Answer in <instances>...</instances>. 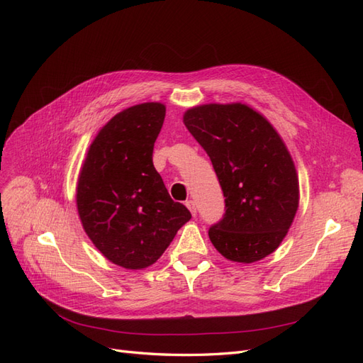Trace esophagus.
I'll list each match as a JSON object with an SVG mask.
<instances>
[{
    "instance_id": "34e87169",
    "label": "esophagus",
    "mask_w": 363,
    "mask_h": 363,
    "mask_svg": "<svg viewBox=\"0 0 363 363\" xmlns=\"http://www.w3.org/2000/svg\"><path fill=\"white\" fill-rule=\"evenodd\" d=\"M186 207H188L189 208V211H191V213L195 216L196 215V206H195V203L192 201V200H188V201H186Z\"/></svg>"
}]
</instances>
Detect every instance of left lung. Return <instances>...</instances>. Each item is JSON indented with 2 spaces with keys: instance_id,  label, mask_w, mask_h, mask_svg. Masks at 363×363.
<instances>
[{
  "instance_id": "1",
  "label": "left lung",
  "mask_w": 363,
  "mask_h": 363,
  "mask_svg": "<svg viewBox=\"0 0 363 363\" xmlns=\"http://www.w3.org/2000/svg\"><path fill=\"white\" fill-rule=\"evenodd\" d=\"M183 123L211 157L225 213L208 228L213 247L233 262L252 263L281 244L298 208V177L283 139L242 103L203 104Z\"/></svg>"
}]
</instances>
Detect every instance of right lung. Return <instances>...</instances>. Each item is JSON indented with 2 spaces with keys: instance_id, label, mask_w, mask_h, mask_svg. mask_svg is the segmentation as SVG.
<instances>
[{
  "instance_id": "obj_1",
  "label": "right lung",
  "mask_w": 363,
  "mask_h": 363,
  "mask_svg": "<svg viewBox=\"0 0 363 363\" xmlns=\"http://www.w3.org/2000/svg\"><path fill=\"white\" fill-rule=\"evenodd\" d=\"M167 107L131 106L98 131L77 183V208L101 255L127 269L152 265L191 212L175 203L152 164Z\"/></svg>"
}]
</instances>
